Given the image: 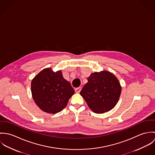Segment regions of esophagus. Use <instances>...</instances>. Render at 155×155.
Listing matches in <instances>:
<instances>
[{"instance_id":"obj_1","label":"esophagus","mask_w":155,"mask_h":155,"mask_svg":"<svg viewBox=\"0 0 155 155\" xmlns=\"http://www.w3.org/2000/svg\"><path fill=\"white\" fill-rule=\"evenodd\" d=\"M81 89H82L81 88V87H78V88L75 89L76 92V93H79L80 91H81Z\"/></svg>"}]
</instances>
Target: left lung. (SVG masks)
I'll use <instances>...</instances> for the list:
<instances>
[{
    "label": "left lung",
    "mask_w": 155,
    "mask_h": 155,
    "mask_svg": "<svg viewBox=\"0 0 155 155\" xmlns=\"http://www.w3.org/2000/svg\"><path fill=\"white\" fill-rule=\"evenodd\" d=\"M87 79L80 94L89 107L96 113L111 110L121 93V86L116 77L109 71H102L91 73Z\"/></svg>",
    "instance_id": "left-lung-1"
}]
</instances>
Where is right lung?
Wrapping results in <instances>:
<instances>
[{
    "instance_id": "1",
    "label": "right lung",
    "mask_w": 155,
    "mask_h": 155,
    "mask_svg": "<svg viewBox=\"0 0 155 155\" xmlns=\"http://www.w3.org/2000/svg\"><path fill=\"white\" fill-rule=\"evenodd\" d=\"M31 89L33 98L38 106L48 113L55 114L66 107L74 90L64 79L61 71L44 69L32 80Z\"/></svg>"
}]
</instances>
